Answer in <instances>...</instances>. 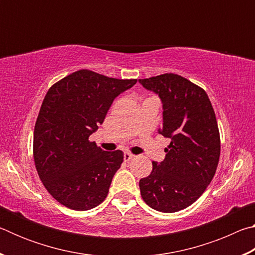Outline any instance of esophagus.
Here are the masks:
<instances>
[{"instance_id": "esophagus-1", "label": "esophagus", "mask_w": 255, "mask_h": 255, "mask_svg": "<svg viewBox=\"0 0 255 255\" xmlns=\"http://www.w3.org/2000/svg\"><path fill=\"white\" fill-rule=\"evenodd\" d=\"M133 157H135V155H132V154H130V153H125V154H124V159H125V162L130 161V159H132Z\"/></svg>"}]
</instances>
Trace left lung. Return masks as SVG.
I'll use <instances>...</instances> for the list:
<instances>
[{"label":"left lung","mask_w":255,"mask_h":255,"mask_svg":"<svg viewBox=\"0 0 255 255\" xmlns=\"http://www.w3.org/2000/svg\"><path fill=\"white\" fill-rule=\"evenodd\" d=\"M138 82L161 99L158 132L171 139L165 158L140 179V195L150 208L175 213L192 205L214 178L221 155L217 120L207 93L182 76L166 73Z\"/></svg>","instance_id":"8db88e82"}]
</instances>
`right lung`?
I'll list each match as a JSON object with an SVG mask.
<instances>
[{
	"label": "right lung",
	"mask_w": 255,
	"mask_h": 255,
	"mask_svg": "<svg viewBox=\"0 0 255 255\" xmlns=\"http://www.w3.org/2000/svg\"><path fill=\"white\" fill-rule=\"evenodd\" d=\"M136 82L81 70L47 92L34 126L33 158L41 182L59 204L89 210L106 199L124 153L106 152L89 137L115 99Z\"/></svg>",
	"instance_id": "obj_1"
}]
</instances>
